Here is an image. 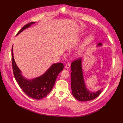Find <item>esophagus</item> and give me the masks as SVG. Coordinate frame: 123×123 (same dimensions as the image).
Here are the masks:
<instances>
[{
	"label": "esophagus",
	"mask_w": 123,
	"mask_h": 123,
	"mask_svg": "<svg viewBox=\"0 0 123 123\" xmlns=\"http://www.w3.org/2000/svg\"><path fill=\"white\" fill-rule=\"evenodd\" d=\"M70 64L69 63H67L66 66H65V68H66V69H69V68H70Z\"/></svg>",
	"instance_id": "1"
}]
</instances>
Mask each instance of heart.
Returning <instances> with one entry per match:
<instances>
[{"label":"heart","mask_w":123,"mask_h":123,"mask_svg":"<svg viewBox=\"0 0 123 123\" xmlns=\"http://www.w3.org/2000/svg\"><path fill=\"white\" fill-rule=\"evenodd\" d=\"M94 36L93 35H90L87 37V38L83 41L80 46L78 51H77V54L79 55L82 54L84 52L89 45L94 40Z\"/></svg>","instance_id":"b5f03b06"}]
</instances>
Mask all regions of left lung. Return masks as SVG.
<instances>
[{
	"instance_id": "left-lung-1",
	"label": "left lung",
	"mask_w": 123,
	"mask_h": 123,
	"mask_svg": "<svg viewBox=\"0 0 123 123\" xmlns=\"http://www.w3.org/2000/svg\"><path fill=\"white\" fill-rule=\"evenodd\" d=\"M102 45V44L99 43L97 46H101ZM82 60L81 58H80L73 61L71 65L72 71L71 73V89L72 94L76 99L81 102L89 101L97 97L103 89L102 88L96 92H92L86 88L84 79Z\"/></svg>"
}]
</instances>
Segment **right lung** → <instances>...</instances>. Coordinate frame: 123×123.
Returning <instances> with one entry per match:
<instances>
[{
    "label": "right lung",
    "instance_id": "obj_1",
    "mask_svg": "<svg viewBox=\"0 0 123 123\" xmlns=\"http://www.w3.org/2000/svg\"><path fill=\"white\" fill-rule=\"evenodd\" d=\"M35 23L30 22L24 26L18 31L16 36ZM11 51L13 72L15 80L23 91L29 97L34 99L40 100L45 97L52 89L58 75L63 70V63L53 64L41 76L29 80L22 75L21 70L16 65L14 59L13 46Z\"/></svg>",
    "mask_w": 123,
    "mask_h": 123
}]
</instances>
